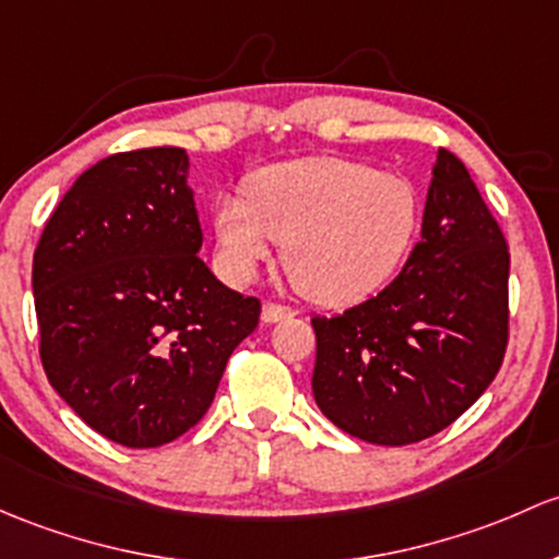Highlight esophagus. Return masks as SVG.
<instances>
[{"label":"esophagus","instance_id":"obj_1","mask_svg":"<svg viewBox=\"0 0 559 559\" xmlns=\"http://www.w3.org/2000/svg\"><path fill=\"white\" fill-rule=\"evenodd\" d=\"M295 316V310L286 308V305H278V302H264L262 305V321L264 324H275V321L281 319H292Z\"/></svg>","mask_w":559,"mask_h":559}]
</instances>
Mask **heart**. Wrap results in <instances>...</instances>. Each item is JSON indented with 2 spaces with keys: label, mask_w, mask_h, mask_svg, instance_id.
Segmentation results:
<instances>
[{
  "label": "heart",
  "mask_w": 559,
  "mask_h": 559,
  "mask_svg": "<svg viewBox=\"0 0 559 559\" xmlns=\"http://www.w3.org/2000/svg\"><path fill=\"white\" fill-rule=\"evenodd\" d=\"M420 225L407 179L337 157L275 163L251 176L249 192L214 205L222 267L249 281L284 246V267L302 297L350 305L396 273Z\"/></svg>",
  "instance_id": "1"
}]
</instances>
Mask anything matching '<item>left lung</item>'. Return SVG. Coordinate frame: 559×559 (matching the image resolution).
Instances as JSON below:
<instances>
[{
    "label": "left lung",
    "instance_id": "obj_1",
    "mask_svg": "<svg viewBox=\"0 0 559 559\" xmlns=\"http://www.w3.org/2000/svg\"><path fill=\"white\" fill-rule=\"evenodd\" d=\"M310 324L316 404L364 442H420L485 393L509 343V246L452 152H437L402 273L378 297Z\"/></svg>",
    "mask_w": 559,
    "mask_h": 559
}]
</instances>
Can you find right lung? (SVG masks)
<instances>
[{"label": "right lung", "mask_w": 559, "mask_h": 559, "mask_svg": "<svg viewBox=\"0 0 559 559\" xmlns=\"http://www.w3.org/2000/svg\"><path fill=\"white\" fill-rule=\"evenodd\" d=\"M187 168L179 146L104 157L56 205L34 251L47 380L122 448L190 431L260 324V299L227 289L198 257Z\"/></svg>", "instance_id": "right-lung-1"}]
</instances>
